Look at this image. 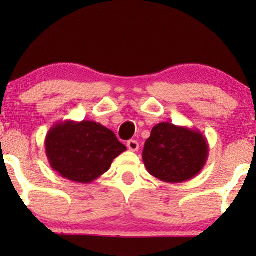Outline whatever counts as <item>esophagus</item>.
<instances>
[{"instance_id": "34e87169", "label": "esophagus", "mask_w": 256, "mask_h": 256, "mask_svg": "<svg viewBox=\"0 0 256 256\" xmlns=\"http://www.w3.org/2000/svg\"><path fill=\"white\" fill-rule=\"evenodd\" d=\"M127 146L130 152H138L140 148V144L138 141H135V140H130V141L127 142Z\"/></svg>"}]
</instances>
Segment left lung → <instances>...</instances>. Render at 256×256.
I'll return each instance as SVG.
<instances>
[{
	"label": "left lung",
	"mask_w": 256,
	"mask_h": 256,
	"mask_svg": "<svg viewBox=\"0 0 256 256\" xmlns=\"http://www.w3.org/2000/svg\"><path fill=\"white\" fill-rule=\"evenodd\" d=\"M208 143L202 132L170 122L152 128L142 160L148 172L166 183H184L205 166Z\"/></svg>",
	"instance_id": "left-lung-1"
}]
</instances>
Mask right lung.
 Masks as SVG:
<instances>
[{
    "label": "right lung",
    "instance_id": "add662e5",
    "mask_svg": "<svg viewBox=\"0 0 256 256\" xmlns=\"http://www.w3.org/2000/svg\"><path fill=\"white\" fill-rule=\"evenodd\" d=\"M126 150L110 129L88 120L57 122L45 138L50 166L59 176L82 184L102 176Z\"/></svg>",
    "mask_w": 256,
    "mask_h": 256
}]
</instances>
